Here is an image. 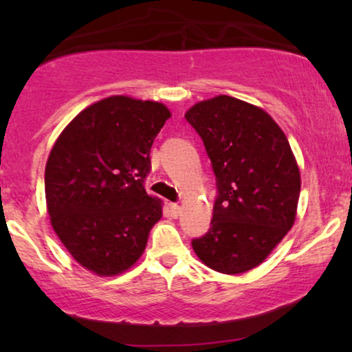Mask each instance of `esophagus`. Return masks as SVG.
Masks as SVG:
<instances>
[{"mask_svg": "<svg viewBox=\"0 0 352 352\" xmlns=\"http://www.w3.org/2000/svg\"><path fill=\"white\" fill-rule=\"evenodd\" d=\"M168 213H170V217L172 218H177L182 213V208H180V205H177V204H168Z\"/></svg>", "mask_w": 352, "mask_h": 352, "instance_id": "obj_1", "label": "esophagus"}]
</instances>
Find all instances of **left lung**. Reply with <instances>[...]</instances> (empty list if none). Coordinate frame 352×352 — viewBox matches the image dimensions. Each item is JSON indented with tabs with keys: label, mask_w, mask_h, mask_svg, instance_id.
<instances>
[{
	"label": "left lung",
	"mask_w": 352,
	"mask_h": 352,
	"mask_svg": "<svg viewBox=\"0 0 352 352\" xmlns=\"http://www.w3.org/2000/svg\"><path fill=\"white\" fill-rule=\"evenodd\" d=\"M185 119L217 179L210 228L193 238V252L215 272H248L294 223L301 179L292 147L263 109L230 96L195 104Z\"/></svg>",
	"instance_id": "8db88e82"
}]
</instances>
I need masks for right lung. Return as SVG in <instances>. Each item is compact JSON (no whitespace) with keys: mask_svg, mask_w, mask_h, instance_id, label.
<instances>
[{"mask_svg":"<svg viewBox=\"0 0 352 352\" xmlns=\"http://www.w3.org/2000/svg\"><path fill=\"white\" fill-rule=\"evenodd\" d=\"M164 104L112 96L84 109L56 140L44 173L52 228L78 263L122 273L144 253L162 205L145 192Z\"/></svg>","mask_w":352,"mask_h":352,"instance_id":"obj_1","label":"right lung"}]
</instances>
